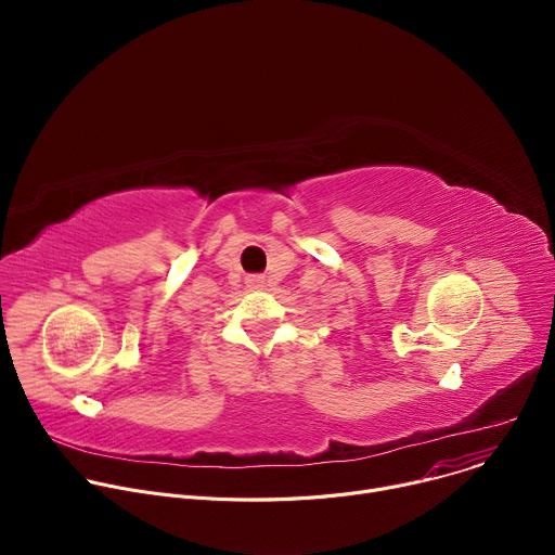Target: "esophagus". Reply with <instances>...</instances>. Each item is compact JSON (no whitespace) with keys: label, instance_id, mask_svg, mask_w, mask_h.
I'll return each instance as SVG.
<instances>
[{"label":"esophagus","instance_id":"34e87169","mask_svg":"<svg viewBox=\"0 0 555 555\" xmlns=\"http://www.w3.org/2000/svg\"><path fill=\"white\" fill-rule=\"evenodd\" d=\"M246 285H248L250 289H261V287L266 285V279H263V276H259V274H253V276H248V279H246Z\"/></svg>","mask_w":555,"mask_h":555}]
</instances>
